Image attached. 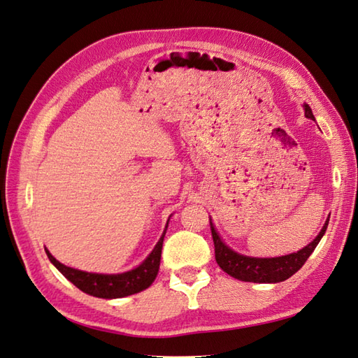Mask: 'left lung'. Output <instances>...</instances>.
<instances>
[{
  "label": "left lung",
  "mask_w": 358,
  "mask_h": 358,
  "mask_svg": "<svg viewBox=\"0 0 358 358\" xmlns=\"http://www.w3.org/2000/svg\"><path fill=\"white\" fill-rule=\"evenodd\" d=\"M303 108H305V117L315 120V115H313V112L307 104H305ZM328 222H329V217L317 237L313 240L308 246L294 252V254L276 257V258H254V257L240 255L237 252H234L231 248L226 246L213 226L211 219H209L213 241L215 248V261L226 273L237 278L240 281L282 282L285 280H289L292 275H294L305 264V261L308 259V257L313 254V250H315L316 246L319 245L320 238L324 237V234L328 228Z\"/></svg>",
  "instance_id": "obj_1"
}]
</instances>
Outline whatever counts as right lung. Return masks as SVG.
<instances>
[{"instance_id": "1", "label": "right lung", "mask_w": 358, "mask_h": 358, "mask_svg": "<svg viewBox=\"0 0 358 358\" xmlns=\"http://www.w3.org/2000/svg\"><path fill=\"white\" fill-rule=\"evenodd\" d=\"M167 231V228H165ZM162 234L161 240L158 245L155 246L152 254L145 258L143 264H139L136 268L130 270L126 273L120 275H101V273H88L82 272V270H77L73 267H68L47 252V257L50 258L51 263H53L59 272L62 273L66 280L71 281L77 289L82 292L88 293L95 298H103V299H113V298H124V296L134 294L138 292H143L147 287H150L155 281L156 275H158L159 263H161V252H162V241L164 235Z\"/></svg>"}]
</instances>
